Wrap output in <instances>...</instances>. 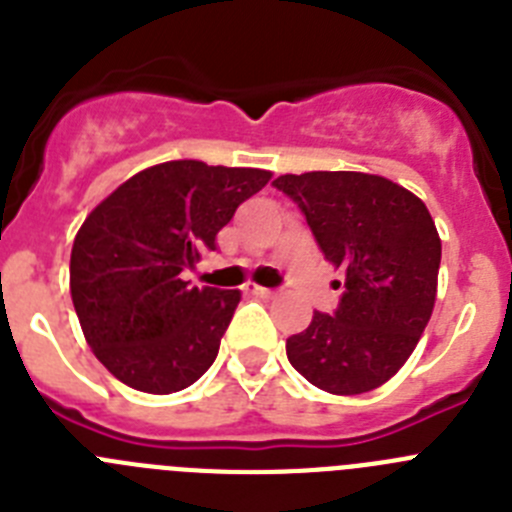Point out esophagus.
<instances>
[{
  "label": "esophagus",
  "instance_id": "1",
  "mask_svg": "<svg viewBox=\"0 0 512 512\" xmlns=\"http://www.w3.org/2000/svg\"><path fill=\"white\" fill-rule=\"evenodd\" d=\"M246 292H251V295H256V297H266V300H271V297L279 295V289L259 287V284H246Z\"/></svg>",
  "mask_w": 512,
  "mask_h": 512
}]
</instances>
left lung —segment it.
I'll list each match as a JSON object with an SVG mask.
<instances>
[{"label":"left lung","instance_id":"obj_1","mask_svg":"<svg viewBox=\"0 0 512 512\" xmlns=\"http://www.w3.org/2000/svg\"><path fill=\"white\" fill-rule=\"evenodd\" d=\"M343 271L333 315L287 338V359L330 395L377 390L418 346L436 302L441 238L423 202L384 176L307 171L274 179ZM341 287V282H338Z\"/></svg>","mask_w":512,"mask_h":512}]
</instances>
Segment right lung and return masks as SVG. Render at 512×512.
Instances as JSON below:
<instances>
[{"label":"right lung","instance_id":"right-lung-1","mask_svg":"<svg viewBox=\"0 0 512 512\" xmlns=\"http://www.w3.org/2000/svg\"><path fill=\"white\" fill-rule=\"evenodd\" d=\"M269 179L166 161L89 212L71 248V300L94 356L122 384L171 395L210 369L241 292L189 287L184 271L217 251L220 228Z\"/></svg>","mask_w":512,"mask_h":512}]
</instances>
